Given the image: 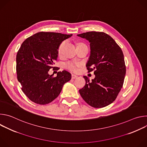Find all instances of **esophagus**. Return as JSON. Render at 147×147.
Returning a JSON list of instances; mask_svg holds the SVG:
<instances>
[{
  "mask_svg": "<svg viewBox=\"0 0 147 147\" xmlns=\"http://www.w3.org/2000/svg\"><path fill=\"white\" fill-rule=\"evenodd\" d=\"M77 77V76H76V75H75V74H71V78H73V79H74V78H76Z\"/></svg>",
  "mask_w": 147,
  "mask_h": 147,
  "instance_id": "1",
  "label": "esophagus"
}]
</instances>
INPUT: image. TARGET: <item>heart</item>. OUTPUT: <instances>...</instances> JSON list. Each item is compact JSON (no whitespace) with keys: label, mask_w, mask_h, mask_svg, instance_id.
<instances>
[{"label":"heart","mask_w":147,"mask_h":147,"mask_svg":"<svg viewBox=\"0 0 147 147\" xmlns=\"http://www.w3.org/2000/svg\"><path fill=\"white\" fill-rule=\"evenodd\" d=\"M64 44H65V42H63V43H61V44H60V45L59 46V49H58V53H59V54H60V53H61V49H62L63 47ZM77 66V65L74 64V63H68V64L67 65V67L68 69H69L70 70H73V71L76 70Z\"/></svg>","instance_id":"1"}]
</instances>
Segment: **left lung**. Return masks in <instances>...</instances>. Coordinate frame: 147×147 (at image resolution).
I'll use <instances>...</instances> for the list:
<instances>
[{
	"label": "left lung",
	"instance_id": "obj_1",
	"mask_svg": "<svg viewBox=\"0 0 147 147\" xmlns=\"http://www.w3.org/2000/svg\"><path fill=\"white\" fill-rule=\"evenodd\" d=\"M77 36L89 41L91 51L86 67L88 72L95 70V76L92 81L83 77L86 84L79 92L92 107H107L116 99L123 87L126 70L123 52L106 33L91 31Z\"/></svg>",
	"mask_w": 147,
	"mask_h": 147
}]
</instances>
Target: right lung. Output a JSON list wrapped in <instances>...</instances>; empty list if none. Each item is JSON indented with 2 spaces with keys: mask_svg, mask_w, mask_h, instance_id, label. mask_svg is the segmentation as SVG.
I'll return each instance as SVG.
<instances>
[{
  "mask_svg": "<svg viewBox=\"0 0 147 147\" xmlns=\"http://www.w3.org/2000/svg\"><path fill=\"white\" fill-rule=\"evenodd\" d=\"M73 35L40 32L27 38L16 56L17 80L25 95L32 102L46 105L56 99L63 86L71 78L66 70L56 77L48 71L57 60L58 49L63 40Z\"/></svg>",
  "mask_w": 147,
  "mask_h": 147,
  "instance_id": "right-lung-1",
  "label": "right lung"
}]
</instances>
